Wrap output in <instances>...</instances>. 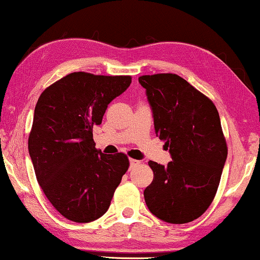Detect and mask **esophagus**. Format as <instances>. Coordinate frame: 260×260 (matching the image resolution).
Returning a JSON list of instances; mask_svg holds the SVG:
<instances>
[{"mask_svg": "<svg viewBox=\"0 0 260 260\" xmlns=\"http://www.w3.org/2000/svg\"><path fill=\"white\" fill-rule=\"evenodd\" d=\"M141 163V161L139 160H136V159H133V158H131L130 159V167L131 168H134V167H137V165Z\"/></svg>", "mask_w": 260, "mask_h": 260, "instance_id": "1", "label": "esophagus"}]
</instances>
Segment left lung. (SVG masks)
I'll use <instances>...</instances> for the list:
<instances>
[{
  "mask_svg": "<svg viewBox=\"0 0 260 260\" xmlns=\"http://www.w3.org/2000/svg\"><path fill=\"white\" fill-rule=\"evenodd\" d=\"M152 111L156 135L172 160H150L153 180L144 190L150 212L171 224L197 219L211 204L228 148L211 100L176 74L138 78Z\"/></svg>",
  "mask_w": 260,
  "mask_h": 260,
  "instance_id": "8db88e82",
  "label": "left lung"
}]
</instances>
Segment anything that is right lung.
<instances>
[{
    "mask_svg": "<svg viewBox=\"0 0 260 260\" xmlns=\"http://www.w3.org/2000/svg\"><path fill=\"white\" fill-rule=\"evenodd\" d=\"M130 84V76L80 71L48 86L37 101L29 155L44 194L67 219L89 223L102 217L129 168L124 153L95 148L92 127Z\"/></svg>",
    "mask_w": 260,
    "mask_h": 260,
    "instance_id": "1",
    "label": "right lung"
}]
</instances>
